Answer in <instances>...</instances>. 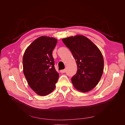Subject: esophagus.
<instances>
[{"mask_svg": "<svg viewBox=\"0 0 125 125\" xmlns=\"http://www.w3.org/2000/svg\"><path fill=\"white\" fill-rule=\"evenodd\" d=\"M60 73H65V72H66V69H63V70H60Z\"/></svg>", "mask_w": 125, "mask_h": 125, "instance_id": "esophagus-1", "label": "esophagus"}]
</instances>
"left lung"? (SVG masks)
<instances>
[{"mask_svg":"<svg viewBox=\"0 0 125 125\" xmlns=\"http://www.w3.org/2000/svg\"><path fill=\"white\" fill-rule=\"evenodd\" d=\"M76 62L77 73L71 78L74 88L87 92L97 85L104 70V59L99 48L86 37L77 35L62 39Z\"/></svg>","mask_w":125,"mask_h":125,"instance_id":"obj_1","label":"left lung"}]
</instances>
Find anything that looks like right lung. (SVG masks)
Listing matches in <instances>:
<instances>
[{
    "label": "right lung",
    "instance_id": "add662e5",
    "mask_svg": "<svg viewBox=\"0 0 125 125\" xmlns=\"http://www.w3.org/2000/svg\"><path fill=\"white\" fill-rule=\"evenodd\" d=\"M57 40L42 36L26 49L23 57V71L28 83L41 96L50 94L55 88L59 73L55 70L52 52Z\"/></svg>",
    "mask_w": 125,
    "mask_h": 125
}]
</instances>
